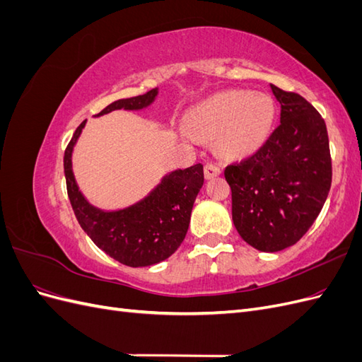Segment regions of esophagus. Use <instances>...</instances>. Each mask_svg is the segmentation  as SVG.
Wrapping results in <instances>:
<instances>
[{
	"instance_id": "1",
	"label": "esophagus",
	"mask_w": 362,
	"mask_h": 362,
	"mask_svg": "<svg viewBox=\"0 0 362 362\" xmlns=\"http://www.w3.org/2000/svg\"><path fill=\"white\" fill-rule=\"evenodd\" d=\"M204 173H205V178L210 180V178H214V177H217L218 173H221V168H218L217 164H214V163H206L204 166Z\"/></svg>"
}]
</instances>
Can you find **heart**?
<instances>
[{"mask_svg":"<svg viewBox=\"0 0 362 362\" xmlns=\"http://www.w3.org/2000/svg\"><path fill=\"white\" fill-rule=\"evenodd\" d=\"M275 107L266 95L229 90L198 105L187 116V128L199 139H216L223 157L255 152L269 136Z\"/></svg>","mask_w":362,"mask_h":362,"instance_id":"1","label":"heart"}]
</instances>
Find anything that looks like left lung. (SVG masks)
Returning a JSON list of instances; mask_svg holds the SVG:
<instances>
[{
    "label": "left lung",
    "mask_w": 362,
    "mask_h": 362,
    "mask_svg": "<svg viewBox=\"0 0 362 362\" xmlns=\"http://www.w3.org/2000/svg\"><path fill=\"white\" fill-rule=\"evenodd\" d=\"M270 87L281 104V124L255 154L225 168L234 226L261 252L298 243L322 211L332 182L323 117L299 93Z\"/></svg>",
    "instance_id": "obj_1"
}]
</instances>
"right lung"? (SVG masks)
I'll return each instance as SVG.
<instances>
[{
    "label": "right lung",
    "instance_id": "add662e5",
    "mask_svg": "<svg viewBox=\"0 0 362 362\" xmlns=\"http://www.w3.org/2000/svg\"><path fill=\"white\" fill-rule=\"evenodd\" d=\"M157 93L152 89L115 101L96 116L120 108L140 110L152 104ZM84 125L86 120L75 129L63 158L68 196L80 226L98 247L125 266L146 267L169 258L187 234L192 208L204 184V166L198 163L170 172L145 199L124 210L103 211L84 199L72 173V149Z\"/></svg>",
    "mask_w": 362,
    "mask_h": 362
}]
</instances>
